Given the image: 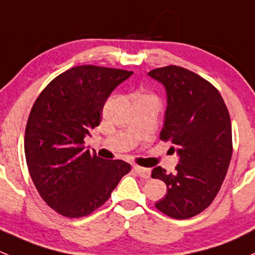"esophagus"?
I'll list each match as a JSON object with an SVG mask.
<instances>
[{
	"label": "esophagus",
	"instance_id": "obj_1",
	"mask_svg": "<svg viewBox=\"0 0 255 255\" xmlns=\"http://www.w3.org/2000/svg\"><path fill=\"white\" fill-rule=\"evenodd\" d=\"M133 169H135V172L137 173V174L140 175L141 178H143V179H148L149 175H151V170H149L148 168L135 166V167H133Z\"/></svg>",
	"mask_w": 255,
	"mask_h": 255
}]
</instances>
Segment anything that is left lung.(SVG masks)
<instances>
[{"mask_svg": "<svg viewBox=\"0 0 255 255\" xmlns=\"http://www.w3.org/2000/svg\"><path fill=\"white\" fill-rule=\"evenodd\" d=\"M148 76L167 92L159 138L170 141L179 156L174 174L162 167L152 170V178L167 185L156 207L172 219H190L214 201L227 174L232 157L230 113L220 92L184 67H159Z\"/></svg>", "mask_w": 255, "mask_h": 255, "instance_id": "8db88e82", "label": "left lung"}]
</instances>
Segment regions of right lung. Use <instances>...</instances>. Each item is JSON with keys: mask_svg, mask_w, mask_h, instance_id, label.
Returning <instances> with one entry per match:
<instances>
[{"mask_svg": "<svg viewBox=\"0 0 255 255\" xmlns=\"http://www.w3.org/2000/svg\"><path fill=\"white\" fill-rule=\"evenodd\" d=\"M132 71L82 65L65 71L43 89L30 110L24 135L29 174L43 200L70 219L101 207L131 166L86 149L113 91Z\"/></svg>", "mask_w": 255, "mask_h": 255, "instance_id": "1", "label": "right lung"}]
</instances>
